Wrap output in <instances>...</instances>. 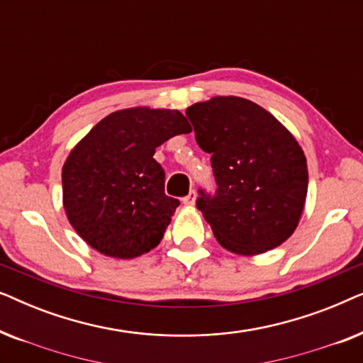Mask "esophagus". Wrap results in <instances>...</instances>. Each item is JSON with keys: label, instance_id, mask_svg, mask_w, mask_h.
<instances>
[{"label": "esophagus", "instance_id": "1", "mask_svg": "<svg viewBox=\"0 0 363 363\" xmlns=\"http://www.w3.org/2000/svg\"><path fill=\"white\" fill-rule=\"evenodd\" d=\"M195 201H196V191L195 190H191L185 198H183V203H185V205H188V206L195 205Z\"/></svg>", "mask_w": 363, "mask_h": 363}]
</instances>
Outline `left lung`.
Masks as SVG:
<instances>
[{
    "label": "left lung",
    "mask_w": 363,
    "mask_h": 363,
    "mask_svg": "<svg viewBox=\"0 0 363 363\" xmlns=\"http://www.w3.org/2000/svg\"><path fill=\"white\" fill-rule=\"evenodd\" d=\"M196 143L211 153L216 191L200 188L196 208L220 245L259 255L282 245L299 223L307 163L274 116L241 97H213L186 108Z\"/></svg>",
    "instance_id": "1"
}]
</instances>
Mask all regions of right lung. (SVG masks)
Wrapping results in <instances>:
<instances>
[{"mask_svg":"<svg viewBox=\"0 0 363 363\" xmlns=\"http://www.w3.org/2000/svg\"><path fill=\"white\" fill-rule=\"evenodd\" d=\"M188 132L178 111L125 108L102 118L74 147L62 167L64 210L89 246L132 259L162 241L180 200L165 195V170L153 153Z\"/></svg>","mask_w":363,"mask_h":363,"instance_id":"add662e5","label":"right lung"}]
</instances>
